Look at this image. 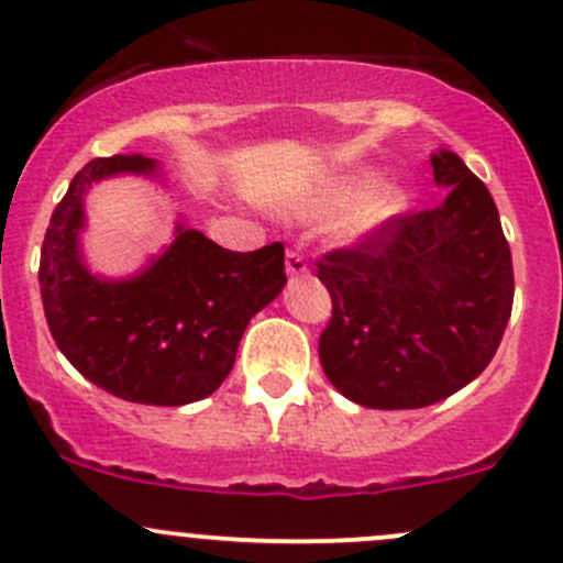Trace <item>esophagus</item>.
I'll return each instance as SVG.
<instances>
[{
  "instance_id": "34e87169",
  "label": "esophagus",
  "mask_w": 563,
  "mask_h": 563,
  "mask_svg": "<svg viewBox=\"0 0 563 563\" xmlns=\"http://www.w3.org/2000/svg\"><path fill=\"white\" fill-rule=\"evenodd\" d=\"M286 272L291 277L307 275V262L299 251H286Z\"/></svg>"
}]
</instances>
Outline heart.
I'll return each instance as SVG.
<instances>
[{"label": "heart", "instance_id": "obj_1", "mask_svg": "<svg viewBox=\"0 0 563 563\" xmlns=\"http://www.w3.org/2000/svg\"><path fill=\"white\" fill-rule=\"evenodd\" d=\"M375 183H377L375 173H358V175L347 177V180L342 183L334 194H331L329 207H336V210H340V207L357 205L351 212H347V218H345V234L347 236H361V234L372 232V229L380 227L383 221H388L390 216H396V212L401 210V205H405V197H401L396 188H383V191L366 197V194L375 188Z\"/></svg>", "mask_w": 563, "mask_h": 563}]
</instances>
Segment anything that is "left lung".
Returning a JSON list of instances; mask_svg holds the SVG:
<instances>
[{
    "mask_svg": "<svg viewBox=\"0 0 563 563\" xmlns=\"http://www.w3.org/2000/svg\"><path fill=\"white\" fill-rule=\"evenodd\" d=\"M431 167L451 186L440 205L390 216L316 262L331 297L321 366L375 410L429 407L475 380L512 312V256L488 188L451 151Z\"/></svg>",
    "mask_w": 563,
    "mask_h": 563,
    "instance_id": "1",
    "label": "left lung"
}]
</instances>
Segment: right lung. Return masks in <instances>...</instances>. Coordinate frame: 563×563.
<instances>
[{"label": "right lung", "instance_id": "obj_1", "mask_svg": "<svg viewBox=\"0 0 563 563\" xmlns=\"http://www.w3.org/2000/svg\"><path fill=\"white\" fill-rule=\"evenodd\" d=\"M145 156L93 158L53 210L40 253V294L69 364L118 399L180 407L210 396L234 366L251 318L286 286L283 242L227 251L202 232L177 240L132 280L108 283L80 262L82 194L115 173H153Z\"/></svg>", "mask_w": 563, "mask_h": 563}]
</instances>
